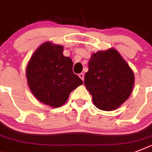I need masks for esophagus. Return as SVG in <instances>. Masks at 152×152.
I'll return each instance as SVG.
<instances>
[{"label":"esophagus","instance_id":"esophagus-1","mask_svg":"<svg viewBox=\"0 0 152 152\" xmlns=\"http://www.w3.org/2000/svg\"><path fill=\"white\" fill-rule=\"evenodd\" d=\"M79 76H80V78L83 81V80H84V74H83V72H81V73L79 74Z\"/></svg>","mask_w":152,"mask_h":152}]
</instances>
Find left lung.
I'll return each mask as SVG.
<instances>
[{
  "label": "left lung",
  "instance_id": "obj_1",
  "mask_svg": "<svg viewBox=\"0 0 152 152\" xmlns=\"http://www.w3.org/2000/svg\"><path fill=\"white\" fill-rule=\"evenodd\" d=\"M134 81L133 71L115 49L91 55L84 85L99 110L111 111L121 106L131 95Z\"/></svg>",
  "mask_w": 152,
  "mask_h": 152
}]
</instances>
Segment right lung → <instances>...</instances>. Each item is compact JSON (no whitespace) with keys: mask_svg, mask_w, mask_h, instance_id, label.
I'll return each instance as SVG.
<instances>
[{"mask_svg":"<svg viewBox=\"0 0 152 152\" xmlns=\"http://www.w3.org/2000/svg\"><path fill=\"white\" fill-rule=\"evenodd\" d=\"M64 46L46 42L28 61L26 76L30 90L37 99L53 108L67 102L70 93L83 81L73 73V62L63 54Z\"/></svg>","mask_w":152,"mask_h":152,"instance_id":"1","label":"right lung"}]
</instances>
